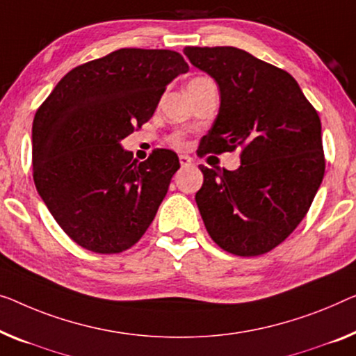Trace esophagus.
Returning a JSON list of instances; mask_svg holds the SVG:
<instances>
[{
    "label": "esophagus",
    "mask_w": 356,
    "mask_h": 356,
    "mask_svg": "<svg viewBox=\"0 0 356 356\" xmlns=\"http://www.w3.org/2000/svg\"><path fill=\"white\" fill-rule=\"evenodd\" d=\"M179 163H180V166H182V168H188V166H192V164H193V160L188 155H180Z\"/></svg>",
    "instance_id": "obj_1"
}]
</instances>
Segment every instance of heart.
Segmentation results:
<instances>
[{
	"instance_id": "obj_1",
	"label": "heart",
	"mask_w": 356,
	"mask_h": 356,
	"mask_svg": "<svg viewBox=\"0 0 356 356\" xmlns=\"http://www.w3.org/2000/svg\"><path fill=\"white\" fill-rule=\"evenodd\" d=\"M203 81H211V79L206 78V76H198V78H193L190 83H203ZM174 144L180 147V145H182V140H180L179 137H176V139H174Z\"/></svg>"
}]
</instances>
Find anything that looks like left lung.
I'll return each mask as SVG.
<instances>
[{"mask_svg": "<svg viewBox=\"0 0 356 356\" xmlns=\"http://www.w3.org/2000/svg\"><path fill=\"white\" fill-rule=\"evenodd\" d=\"M220 91L198 155L241 148L235 171L201 164L195 195L206 230L224 251L259 256L294 232L325 176L321 121L288 72L232 46L184 49Z\"/></svg>", "mask_w": 356, "mask_h": 356, "instance_id": "obj_1", "label": "left lung"}]
</instances>
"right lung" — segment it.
<instances>
[{"label": "right lung", "instance_id": "obj_1", "mask_svg": "<svg viewBox=\"0 0 356 356\" xmlns=\"http://www.w3.org/2000/svg\"><path fill=\"white\" fill-rule=\"evenodd\" d=\"M187 72L176 51L124 47L68 72L36 111V190L81 248L126 251L155 219L179 158L156 148L139 163L121 140L152 118L168 84Z\"/></svg>", "mask_w": 356, "mask_h": 356}]
</instances>
